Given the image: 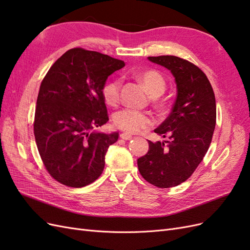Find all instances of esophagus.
Masks as SVG:
<instances>
[{
	"instance_id": "obj_1",
	"label": "esophagus",
	"mask_w": 250,
	"mask_h": 250,
	"mask_svg": "<svg viewBox=\"0 0 250 250\" xmlns=\"http://www.w3.org/2000/svg\"><path fill=\"white\" fill-rule=\"evenodd\" d=\"M120 137H121V139H123V140H126V141H129V140H131L132 139V137L130 134H128V133H125V132H123V133H121L120 134Z\"/></svg>"
}]
</instances>
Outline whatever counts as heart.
<instances>
[{"instance_id": "1", "label": "heart", "mask_w": 250, "mask_h": 250, "mask_svg": "<svg viewBox=\"0 0 250 250\" xmlns=\"http://www.w3.org/2000/svg\"><path fill=\"white\" fill-rule=\"evenodd\" d=\"M138 80L152 97L161 96L166 88V81L162 75L155 70H147L138 75ZM120 79H110L105 82L102 87V97L104 102L109 106H115L120 99ZM113 123L128 133H138L153 124V120L147 112L126 108L118 111L113 117Z\"/></svg>"}]
</instances>
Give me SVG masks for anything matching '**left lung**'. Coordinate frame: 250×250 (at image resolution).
<instances>
[{"instance_id": "8db88e82", "label": "left lung", "mask_w": 250, "mask_h": 250, "mask_svg": "<svg viewBox=\"0 0 250 250\" xmlns=\"http://www.w3.org/2000/svg\"><path fill=\"white\" fill-rule=\"evenodd\" d=\"M148 60L172 73L177 95L169 117L154 129L170 140L148 141V153L138 167L151 185L171 188L190 177L208 152L216 126L215 94L206 74L188 60L171 55Z\"/></svg>"}]
</instances>
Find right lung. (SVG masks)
I'll return each mask as SVG.
<instances>
[{"instance_id": "right-lung-1", "label": "right lung", "mask_w": 250, "mask_h": 250, "mask_svg": "<svg viewBox=\"0 0 250 250\" xmlns=\"http://www.w3.org/2000/svg\"><path fill=\"white\" fill-rule=\"evenodd\" d=\"M123 60L75 48L54 62L37 97L34 135L44 167L58 183L82 188L99 177L119 132L96 128L108 121L102 87Z\"/></svg>"}]
</instances>
